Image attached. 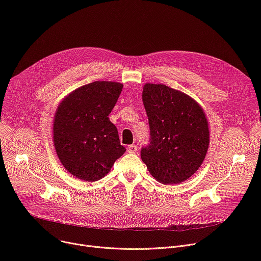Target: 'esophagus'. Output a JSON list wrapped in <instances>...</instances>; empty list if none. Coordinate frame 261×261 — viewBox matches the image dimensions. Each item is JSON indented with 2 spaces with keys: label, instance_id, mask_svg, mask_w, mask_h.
I'll return each instance as SVG.
<instances>
[{
  "label": "esophagus",
  "instance_id": "esophagus-1",
  "mask_svg": "<svg viewBox=\"0 0 261 261\" xmlns=\"http://www.w3.org/2000/svg\"><path fill=\"white\" fill-rule=\"evenodd\" d=\"M137 145L136 144H131L129 147H128V152L131 153V154H135L137 152Z\"/></svg>",
  "mask_w": 261,
  "mask_h": 261
}]
</instances>
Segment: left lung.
Wrapping results in <instances>:
<instances>
[{"mask_svg":"<svg viewBox=\"0 0 261 261\" xmlns=\"http://www.w3.org/2000/svg\"><path fill=\"white\" fill-rule=\"evenodd\" d=\"M142 101L150 140L140 157L150 173L165 185L192 176L206 155L210 132L202 108L191 97L165 85L146 84Z\"/></svg>","mask_w":261,"mask_h":261,"instance_id":"obj_1","label":"left lung"}]
</instances>
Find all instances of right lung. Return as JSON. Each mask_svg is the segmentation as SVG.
<instances>
[{"instance_id": "1", "label": "right lung", "mask_w": 261, "mask_h": 261, "mask_svg": "<svg viewBox=\"0 0 261 261\" xmlns=\"http://www.w3.org/2000/svg\"><path fill=\"white\" fill-rule=\"evenodd\" d=\"M123 85L94 82L72 92L60 103L54 122L59 159L74 176L95 181L108 173L126 148L108 116Z\"/></svg>"}]
</instances>
